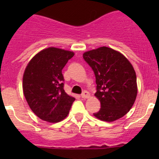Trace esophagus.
I'll return each instance as SVG.
<instances>
[{"label": "esophagus", "instance_id": "esophagus-1", "mask_svg": "<svg viewBox=\"0 0 159 159\" xmlns=\"http://www.w3.org/2000/svg\"><path fill=\"white\" fill-rule=\"evenodd\" d=\"M81 98H89L90 97V94H89V91H83L82 94H81Z\"/></svg>", "mask_w": 159, "mask_h": 159}]
</instances>
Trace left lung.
<instances>
[{"mask_svg": "<svg viewBox=\"0 0 159 159\" xmlns=\"http://www.w3.org/2000/svg\"><path fill=\"white\" fill-rule=\"evenodd\" d=\"M83 58L95 75L94 95L101 102V109L94 115L105 121L122 118L137 96V78L131 64L122 54L107 47L87 51Z\"/></svg>", "mask_w": 159, "mask_h": 159, "instance_id": "8db88e82", "label": "left lung"}]
</instances>
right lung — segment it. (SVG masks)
Wrapping results in <instances>:
<instances>
[{
  "mask_svg": "<svg viewBox=\"0 0 159 159\" xmlns=\"http://www.w3.org/2000/svg\"><path fill=\"white\" fill-rule=\"evenodd\" d=\"M74 54L48 48L38 53L25 68L24 94L32 111L44 121L56 123L63 120L75 102V98L64 90L62 75V69Z\"/></svg>",
  "mask_w": 159,
  "mask_h": 159,
  "instance_id": "1",
  "label": "right lung"
}]
</instances>
